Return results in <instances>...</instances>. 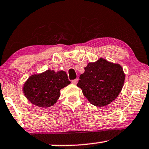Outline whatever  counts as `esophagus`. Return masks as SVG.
<instances>
[{"label":"esophagus","mask_w":149,"mask_h":149,"mask_svg":"<svg viewBox=\"0 0 149 149\" xmlns=\"http://www.w3.org/2000/svg\"><path fill=\"white\" fill-rule=\"evenodd\" d=\"M78 79H76V80H72V84H76L77 83H78Z\"/></svg>","instance_id":"34e87169"}]
</instances>
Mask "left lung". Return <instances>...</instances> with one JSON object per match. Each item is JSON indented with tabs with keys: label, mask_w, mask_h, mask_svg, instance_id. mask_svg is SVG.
I'll list each match as a JSON object with an SVG mask.
<instances>
[{
	"label": "left lung",
	"mask_w": 149,
	"mask_h": 149,
	"mask_svg": "<svg viewBox=\"0 0 149 149\" xmlns=\"http://www.w3.org/2000/svg\"><path fill=\"white\" fill-rule=\"evenodd\" d=\"M125 80V73L121 65L100 58L84 67L77 86L91 104L102 107L119 95Z\"/></svg>",
	"instance_id": "obj_1"
}]
</instances>
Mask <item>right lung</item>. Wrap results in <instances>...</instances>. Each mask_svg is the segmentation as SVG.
<instances>
[{
  "label": "right lung",
  "mask_w": 149,
  "mask_h": 149,
  "mask_svg": "<svg viewBox=\"0 0 149 149\" xmlns=\"http://www.w3.org/2000/svg\"><path fill=\"white\" fill-rule=\"evenodd\" d=\"M70 83L65 71L56 72L48 69L44 72L31 74L22 86V91L26 98L33 104L47 108L56 104L61 96V89Z\"/></svg>",
  "instance_id": "right-lung-1"
}]
</instances>
